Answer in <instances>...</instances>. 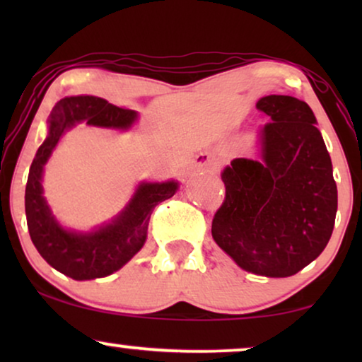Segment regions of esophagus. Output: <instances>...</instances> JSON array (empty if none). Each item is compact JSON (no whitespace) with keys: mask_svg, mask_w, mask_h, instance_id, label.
<instances>
[{"mask_svg":"<svg viewBox=\"0 0 362 362\" xmlns=\"http://www.w3.org/2000/svg\"><path fill=\"white\" fill-rule=\"evenodd\" d=\"M196 166L207 173H216L219 170L221 161L217 160L214 155H211V153H199V155L196 156Z\"/></svg>","mask_w":362,"mask_h":362,"instance_id":"esophagus-1","label":"esophagus"}]
</instances>
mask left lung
Here are the masks:
<instances>
[{"label": "left lung", "mask_w": 362, "mask_h": 362, "mask_svg": "<svg viewBox=\"0 0 362 362\" xmlns=\"http://www.w3.org/2000/svg\"><path fill=\"white\" fill-rule=\"evenodd\" d=\"M255 107L272 120L260 132V158H235L222 171L226 199L212 219V237L240 269L280 279L325 250L338 189L308 103L267 95Z\"/></svg>", "instance_id": "left-lung-1"}]
</instances>
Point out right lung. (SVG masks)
Wrapping results in <instances>:
<instances>
[{
	"mask_svg": "<svg viewBox=\"0 0 362 362\" xmlns=\"http://www.w3.org/2000/svg\"><path fill=\"white\" fill-rule=\"evenodd\" d=\"M135 120V110L92 95L62 98L49 115L47 138L29 168L24 206L34 247L49 265L74 280L102 279L120 270L145 244L153 209L175 196L177 182H140L125 209L112 222L92 232H77L64 229L49 209L41 185L44 165L61 136L76 123L127 130Z\"/></svg>",
	"mask_w": 362,
	"mask_h": 362,
	"instance_id": "obj_1",
	"label": "right lung"
}]
</instances>
